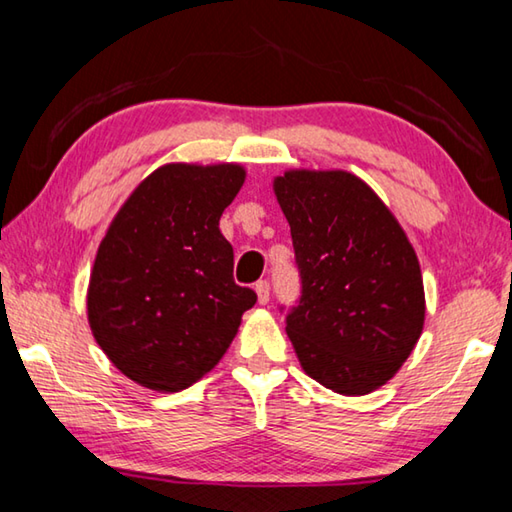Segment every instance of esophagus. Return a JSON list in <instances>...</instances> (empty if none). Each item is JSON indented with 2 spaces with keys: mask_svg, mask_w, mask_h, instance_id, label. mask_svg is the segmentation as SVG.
<instances>
[{
  "mask_svg": "<svg viewBox=\"0 0 512 512\" xmlns=\"http://www.w3.org/2000/svg\"><path fill=\"white\" fill-rule=\"evenodd\" d=\"M255 291H257V300H259V305H266V302H268V296H271V284H268L266 280H259V282L255 284Z\"/></svg>",
  "mask_w": 512,
  "mask_h": 512,
  "instance_id": "1",
  "label": "esophagus"
}]
</instances>
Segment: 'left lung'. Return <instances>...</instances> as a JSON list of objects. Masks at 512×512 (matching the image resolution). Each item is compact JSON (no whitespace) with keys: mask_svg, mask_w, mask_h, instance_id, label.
I'll list each match as a JSON object with an SVG mask.
<instances>
[{"mask_svg":"<svg viewBox=\"0 0 512 512\" xmlns=\"http://www.w3.org/2000/svg\"><path fill=\"white\" fill-rule=\"evenodd\" d=\"M273 189L300 273L298 305L287 311L300 366L334 393H372L422 334L415 250L391 210L348 171H287Z\"/></svg>","mask_w":512,"mask_h":512,"instance_id":"obj_1","label":"left lung"}]
</instances>
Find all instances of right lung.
I'll list each match as a JSON object with an SVG mask.
<instances>
[{"mask_svg": "<svg viewBox=\"0 0 512 512\" xmlns=\"http://www.w3.org/2000/svg\"><path fill=\"white\" fill-rule=\"evenodd\" d=\"M239 164H164L121 205L94 259L88 320L128 379L178 393L230 348L257 293L232 277L219 219L244 185Z\"/></svg>", "mask_w": 512, "mask_h": 512, "instance_id": "add662e5", "label": "right lung"}]
</instances>
